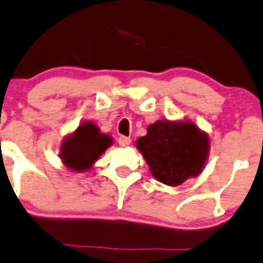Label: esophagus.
<instances>
[{
	"instance_id": "obj_1",
	"label": "esophagus",
	"mask_w": 263,
	"mask_h": 263,
	"mask_svg": "<svg viewBox=\"0 0 263 263\" xmlns=\"http://www.w3.org/2000/svg\"><path fill=\"white\" fill-rule=\"evenodd\" d=\"M118 142L121 146H128V145L131 144V139H129V137H126V136H121L119 137Z\"/></svg>"
}]
</instances>
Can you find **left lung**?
Masks as SVG:
<instances>
[{
  "label": "left lung",
  "mask_w": 263,
  "mask_h": 263,
  "mask_svg": "<svg viewBox=\"0 0 263 263\" xmlns=\"http://www.w3.org/2000/svg\"><path fill=\"white\" fill-rule=\"evenodd\" d=\"M150 172L170 186L198 176L207 159L208 139L190 122L158 121L147 127V135L136 141Z\"/></svg>",
  "instance_id": "1"
}]
</instances>
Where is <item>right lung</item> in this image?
<instances>
[{
  "label": "right lung",
  "mask_w": 263,
  "mask_h": 263,
  "mask_svg": "<svg viewBox=\"0 0 263 263\" xmlns=\"http://www.w3.org/2000/svg\"><path fill=\"white\" fill-rule=\"evenodd\" d=\"M110 144V136L100 134L98 126L85 122L64 141L61 158L70 170L85 171L91 168Z\"/></svg>",
  "instance_id": "1"
}]
</instances>
